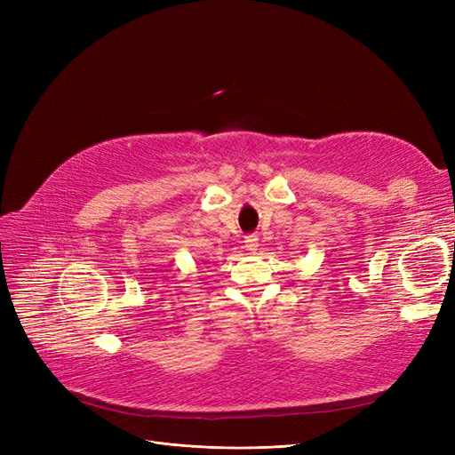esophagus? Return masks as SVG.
<instances>
[{
	"mask_svg": "<svg viewBox=\"0 0 455 455\" xmlns=\"http://www.w3.org/2000/svg\"><path fill=\"white\" fill-rule=\"evenodd\" d=\"M243 243H245V249H247V251L255 253V251H257V247H259V238H257V236H247V238L243 240Z\"/></svg>",
	"mask_w": 455,
	"mask_h": 455,
	"instance_id": "esophagus-1",
	"label": "esophagus"
}]
</instances>
